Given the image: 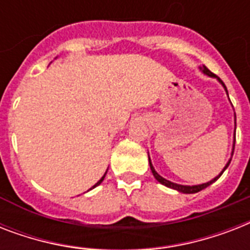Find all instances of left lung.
Returning <instances> with one entry per match:
<instances>
[{
	"mask_svg": "<svg viewBox=\"0 0 250 250\" xmlns=\"http://www.w3.org/2000/svg\"><path fill=\"white\" fill-rule=\"evenodd\" d=\"M202 71L205 72L206 75H209V76H215V75H214V74H213V72L210 71V70H209V68H208V67H204V68H202ZM218 80H219V82H221L222 85L225 86V89L227 90V88H226L225 83H223V82H222V80L219 79V78H218ZM233 148H235V146H233ZM232 153H233V152H232ZM229 162H231V160H229V162H227V165H226V167H225V168H223V171H225L226 168H227V167H229ZM149 165H150V170H152L153 175H154V178H156L157 180H158V182L161 183V184H164V186L168 187V188H172V189L179 190V192H182V193H197V192H200V190H202V189H204V188H206V187H209L210 184H213V183L215 182V180H217V179L219 178V176H221L222 174H223V171H222L221 174H219V176H217V178H214L213 180H210V182L205 183V184H200V186H180V184H176V183H171V182H168V180H166V179H165V178H162V176H161V175L157 174V171L154 170V167H153L152 162H150V158H149Z\"/></svg>",
	"mask_w": 250,
	"mask_h": 250,
	"instance_id": "1",
	"label": "left lung"
}]
</instances>
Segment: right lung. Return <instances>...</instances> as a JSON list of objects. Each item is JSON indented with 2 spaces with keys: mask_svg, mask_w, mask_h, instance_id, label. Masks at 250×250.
<instances>
[{
  "mask_svg": "<svg viewBox=\"0 0 250 250\" xmlns=\"http://www.w3.org/2000/svg\"><path fill=\"white\" fill-rule=\"evenodd\" d=\"M106 175V174H105ZM105 175H104V176H102V178L101 179H100V180H98V182L97 183H96V184H94V186L93 187H92V188H94V187H97L98 186V184H101V183H102V180H104V178H105ZM92 188H90V189H92Z\"/></svg>",
  "mask_w": 250,
  "mask_h": 250,
  "instance_id": "obj_1",
  "label": "right lung"
}]
</instances>
